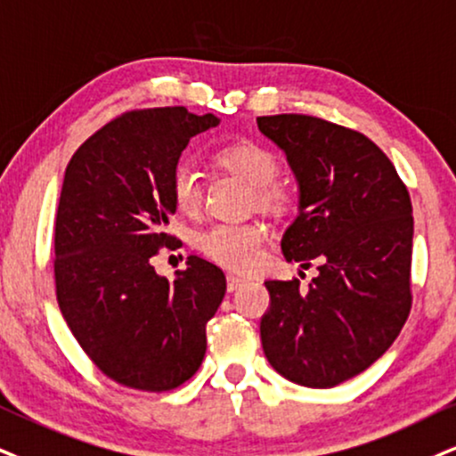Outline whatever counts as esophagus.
<instances>
[{
  "mask_svg": "<svg viewBox=\"0 0 456 456\" xmlns=\"http://www.w3.org/2000/svg\"><path fill=\"white\" fill-rule=\"evenodd\" d=\"M247 281L243 279V277H237V274H228L226 277V285H228V291H234V289H239L240 285H245Z\"/></svg>",
  "mask_w": 456,
  "mask_h": 456,
  "instance_id": "34e87169",
  "label": "esophagus"
}]
</instances>
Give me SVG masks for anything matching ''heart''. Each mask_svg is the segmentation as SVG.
<instances>
[{"label": "heart", "instance_id": "b5f03b06", "mask_svg": "<svg viewBox=\"0 0 456 456\" xmlns=\"http://www.w3.org/2000/svg\"><path fill=\"white\" fill-rule=\"evenodd\" d=\"M217 167L232 173L251 185L254 205L266 211H279L288 205V190L274 183L279 175L277 154L266 145L240 139L228 143L213 154ZM171 196L179 211L196 213L200 207L202 192L199 173L192 165L175 167L171 177ZM266 243V228L257 222L247 224H216V226L202 230L196 237V247L209 260L232 268V271H251L260 260L262 247Z\"/></svg>", "mask_w": 456, "mask_h": 456}]
</instances>
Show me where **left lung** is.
I'll use <instances>...</instances> for the list:
<instances>
[{"mask_svg": "<svg viewBox=\"0 0 456 456\" xmlns=\"http://www.w3.org/2000/svg\"><path fill=\"white\" fill-rule=\"evenodd\" d=\"M257 128L285 151L300 192L285 260L319 271L306 289L297 279L264 283V355L291 383L328 389L370 368L406 323L412 202L362 133L302 114L262 116Z\"/></svg>", "mask_w": 456, "mask_h": 456, "instance_id": "left-lung-1", "label": "left lung"}]
</instances>
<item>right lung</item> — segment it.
<instances>
[{
	"mask_svg": "<svg viewBox=\"0 0 456 456\" xmlns=\"http://www.w3.org/2000/svg\"><path fill=\"white\" fill-rule=\"evenodd\" d=\"M213 114L154 108L122 114L88 137L65 168L54 222L56 300L71 334L103 374L139 391L192 379L207 351V322L226 277L199 256L175 279L151 256L175 239L171 177L190 139Z\"/></svg>",
	"mask_w": 456,
	"mask_h": 456,
	"instance_id": "obj_1",
	"label": "right lung"
}]
</instances>
